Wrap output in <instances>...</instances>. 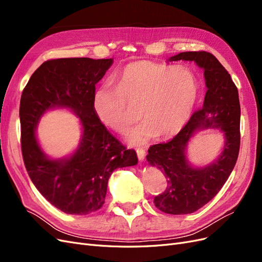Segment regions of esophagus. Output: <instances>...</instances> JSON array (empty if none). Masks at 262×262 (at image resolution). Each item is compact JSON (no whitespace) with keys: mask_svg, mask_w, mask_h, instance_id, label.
<instances>
[{"mask_svg":"<svg viewBox=\"0 0 262 262\" xmlns=\"http://www.w3.org/2000/svg\"><path fill=\"white\" fill-rule=\"evenodd\" d=\"M137 154H138L139 160L143 161L145 157V149L144 148H137Z\"/></svg>","mask_w":262,"mask_h":262,"instance_id":"esophagus-1","label":"esophagus"}]
</instances>
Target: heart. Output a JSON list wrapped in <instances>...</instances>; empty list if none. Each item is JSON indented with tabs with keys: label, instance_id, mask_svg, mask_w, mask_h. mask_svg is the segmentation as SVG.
I'll use <instances>...</instances> for the list:
<instances>
[{
	"label": "heart",
	"instance_id": "1",
	"mask_svg": "<svg viewBox=\"0 0 262 262\" xmlns=\"http://www.w3.org/2000/svg\"><path fill=\"white\" fill-rule=\"evenodd\" d=\"M199 94V81L186 68L138 61L118 75V86L101 84L93 97L95 114L102 124L123 133L137 120L136 108L143 118L128 133L132 144H144L158 136L167 138L185 125Z\"/></svg>",
	"mask_w": 262,
	"mask_h": 262
}]
</instances>
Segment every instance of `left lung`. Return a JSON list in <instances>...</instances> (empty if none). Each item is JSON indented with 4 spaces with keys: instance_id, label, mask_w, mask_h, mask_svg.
<instances>
[{
    "instance_id": "8db88e82",
    "label": "left lung",
    "mask_w": 262,
    "mask_h": 262,
    "mask_svg": "<svg viewBox=\"0 0 262 262\" xmlns=\"http://www.w3.org/2000/svg\"><path fill=\"white\" fill-rule=\"evenodd\" d=\"M194 61L204 70L208 87L203 106L195 110L177 136L166 143L149 146L146 160L167 179L165 191L154 198L155 207L164 213L180 215L193 213L215 196L233 171L241 146V105L238 91L231 75L214 55L207 51H188L169 61ZM220 128L226 145L218 161L203 169L191 168L185 147L195 129Z\"/></svg>"
}]
</instances>
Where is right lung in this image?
<instances>
[{"instance_id":"add662e5","label":"right lung","mask_w":262,"mask_h":262,"mask_svg":"<svg viewBox=\"0 0 262 262\" xmlns=\"http://www.w3.org/2000/svg\"><path fill=\"white\" fill-rule=\"evenodd\" d=\"M112 64L113 59H51L35 71L21 93L24 164L38 191L67 214L86 215L99 210L113 171L138 164L136 150L126 148L107 130L93 107L95 85ZM51 107H70L81 119L80 145L69 159L50 160L34 137L38 120Z\"/></svg>"}]
</instances>
